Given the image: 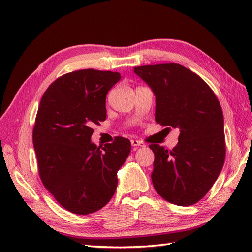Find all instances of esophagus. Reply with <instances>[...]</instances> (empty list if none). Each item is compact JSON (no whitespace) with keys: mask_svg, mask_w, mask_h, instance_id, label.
Listing matches in <instances>:
<instances>
[{"mask_svg":"<svg viewBox=\"0 0 252 252\" xmlns=\"http://www.w3.org/2000/svg\"><path fill=\"white\" fill-rule=\"evenodd\" d=\"M131 142V145L132 146H140V147H144L145 146V143L140 141V140H136V139H133L130 141Z\"/></svg>","mask_w":252,"mask_h":252,"instance_id":"34e87169","label":"esophagus"}]
</instances>
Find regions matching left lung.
I'll return each mask as SVG.
<instances>
[{"label": "left lung", "mask_w": 252, "mask_h": 252, "mask_svg": "<svg viewBox=\"0 0 252 252\" xmlns=\"http://www.w3.org/2000/svg\"><path fill=\"white\" fill-rule=\"evenodd\" d=\"M156 95V122L180 130L172 150L150 144L152 184L164 200L190 206L202 200L223 168L224 118L218 97L196 73L180 64L134 67Z\"/></svg>", "instance_id": "obj_1"}]
</instances>
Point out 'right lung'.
Instances as JSON below:
<instances>
[{"label":"right lung","instance_id":"add662e5","mask_svg":"<svg viewBox=\"0 0 252 252\" xmlns=\"http://www.w3.org/2000/svg\"><path fill=\"white\" fill-rule=\"evenodd\" d=\"M119 72L82 69L58 78L45 91L32 132L43 185L66 210L89 215L103 208L118 186L117 173L131 150L117 136L96 146L91 128L106 120V94Z\"/></svg>","mask_w":252,"mask_h":252}]
</instances>
